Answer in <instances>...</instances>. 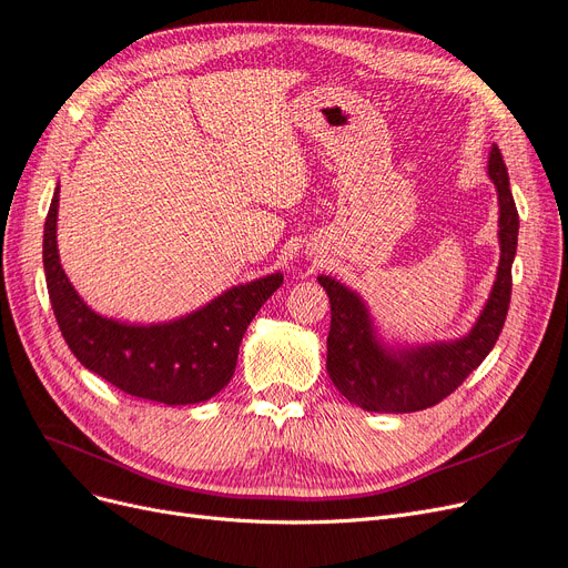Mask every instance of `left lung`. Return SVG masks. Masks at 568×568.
Wrapping results in <instances>:
<instances>
[{"label": "left lung", "instance_id": "left-lung-1", "mask_svg": "<svg viewBox=\"0 0 568 568\" xmlns=\"http://www.w3.org/2000/svg\"><path fill=\"white\" fill-rule=\"evenodd\" d=\"M487 175L498 194L500 260L489 300L464 337L416 346L388 344L358 292L332 276H318L332 306L327 374L348 403L379 414H407L433 407L464 384L494 348L508 316L519 234L508 168L496 144L489 152Z\"/></svg>", "mask_w": 568, "mask_h": 568}]
</instances>
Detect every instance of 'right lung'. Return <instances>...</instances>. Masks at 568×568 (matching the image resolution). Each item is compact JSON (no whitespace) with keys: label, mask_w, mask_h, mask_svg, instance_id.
I'll return each mask as SVG.
<instances>
[{"label":"right lung","mask_w":568,"mask_h":568,"mask_svg":"<svg viewBox=\"0 0 568 568\" xmlns=\"http://www.w3.org/2000/svg\"><path fill=\"white\" fill-rule=\"evenodd\" d=\"M58 201L60 184L44 224V273L58 327L77 361L142 400L178 407L217 395L234 376L247 325L283 285V273L229 287L175 321L142 325L100 316L62 271L55 239Z\"/></svg>","instance_id":"right-lung-1"}]
</instances>
